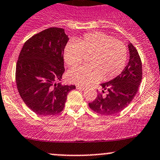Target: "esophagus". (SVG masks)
<instances>
[{"instance_id":"esophagus-1","label":"esophagus","mask_w":160,"mask_h":160,"mask_svg":"<svg viewBox=\"0 0 160 160\" xmlns=\"http://www.w3.org/2000/svg\"><path fill=\"white\" fill-rule=\"evenodd\" d=\"M76 88L77 89V90H83L85 89L84 87H83V86H80V85H77L76 86Z\"/></svg>"}]
</instances>
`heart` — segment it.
I'll return each instance as SVG.
<instances>
[{"mask_svg": "<svg viewBox=\"0 0 160 160\" xmlns=\"http://www.w3.org/2000/svg\"><path fill=\"white\" fill-rule=\"evenodd\" d=\"M90 66H80L67 73L70 82L78 85H87L102 80H108L120 75L127 58L125 45L119 40L100 31L86 33L76 41L65 46L63 59L69 67H73L83 61L84 55Z\"/></svg>", "mask_w": 160, "mask_h": 160, "instance_id": "b5f03b06", "label": "heart"}]
</instances>
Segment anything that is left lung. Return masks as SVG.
<instances>
[{
    "instance_id": "1",
    "label": "left lung",
    "mask_w": 160,
    "mask_h": 160,
    "mask_svg": "<svg viewBox=\"0 0 160 160\" xmlns=\"http://www.w3.org/2000/svg\"><path fill=\"white\" fill-rule=\"evenodd\" d=\"M129 60L120 75L107 83H102V90L89 107L101 115H114L123 110L132 102L142 81V62L137 48L129 43ZM107 90L104 97L102 93Z\"/></svg>"
}]
</instances>
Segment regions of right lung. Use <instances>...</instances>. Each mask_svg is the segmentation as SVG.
<instances>
[{
    "instance_id": "obj_1",
    "label": "right lung",
    "mask_w": 160,
    "mask_h": 160,
    "mask_svg": "<svg viewBox=\"0 0 160 160\" xmlns=\"http://www.w3.org/2000/svg\"><path fill=\"white\" fill-rule=\"evenodd\" d=\"M68 40L63 28H50L27 40L18 57L15 73L18 92L38 115L62 112L67 94L76 88L58 83L65 71L63 50Z\"/></svg>"
}]
</instances>
